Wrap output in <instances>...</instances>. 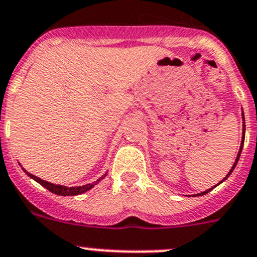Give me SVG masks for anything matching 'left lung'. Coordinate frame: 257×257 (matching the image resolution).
I'll list each match as a JSON object with an SVG mask.
<instances>
[{"label": "left lung", "mask_w": 257, "mask_h": 257, "mask_svg": "<svg viewBox=\"0 0 257 257\" xmlns=\"http://www.w3.org/2000/svg\"><path fill=\"white\" fill-rule=\"evenodd\" d=\"M243 119H245V117H242ZM243 138H242V141H241V148H240V151H238V155H237V158H236V161H234V164H233V167L231 168V170H229V173L228 174H227V177H229V175H231V173L233 172V169H234V167H236V164H237V161H238V159H240V154H241V150H242V146H243V140H245V122H243ZM226 177V178H227ZM226 178H224V179H226ZM223 179V180H224ZM211 189H213V188H211ZM211 189H208V190H206V192H202V193H199V194H195V195H203V194H207V193L209 192V190Z\"/></svg>", "instance_id": "8db88e82"}]
</instances>
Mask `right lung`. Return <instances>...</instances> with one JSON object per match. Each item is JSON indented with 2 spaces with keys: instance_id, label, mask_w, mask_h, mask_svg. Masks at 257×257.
I'll list each match as a JSON object with an SVG mask.
<instances>
[{
  "instance_id": "1",
  "label": "right lung",
  "mask_w": 257,
  "mask_h": 257,
  "mask_svg": "<svg viewBox=\"0 0 257 257\" xmlns=\"http://www.w3.org/2000/svg\"><path fill=\"white\" fill-rule=\"evenodd\" d=\"M24 172H25L26 174L29 175V177L33 178L34 180H36L39 184L43 185L44 188H46V189L50 190L51 193H54V194H58V195H78V194H82V193H84V192H87V190L92 189V188H93L94 185H96L97 183L99 182V180L103 179V178L106 177V174H104L103 177H101V179H98L97 182L92 183V184L82 185V187H64V185H57V184H53V183L45 182V180L40 179V178H38V177H35V175L28 173L25 169H24Z\"/></svg>"
}]
</instances>
